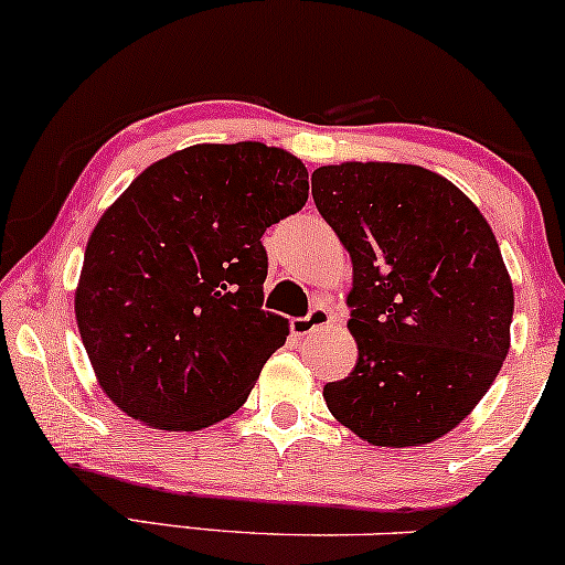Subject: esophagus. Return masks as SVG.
Instances as JSON below:
<instances>
[{"label":"esophagus","mask_w":565,"mask_h":565,"mask_svg":"<svg viewBox=\"0 0 565 565\" xmlns=\"http://www.w3.org/2000/svg\"><path fill=\"white\" fill-rule=\"evenodd\" d=\"M330 322H332L330 311H327L324 306H315L306 317L290 319V330H294V335L303 338V335H311V332L319 330V327H327Z\"/></svg>","instance_id":"esophagus-1"}]
</instances>
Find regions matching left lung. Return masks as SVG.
I'll list each match as a JSON object with an SVG mask.
<instances>
[{"instance_id":"obj_1","label":"left lung","mask_w":565,"mask_h":565,"mask_svg":"<svg viewBox=\"0 0 565 565\" xmlns=\"http://www.w3.org/2000/svg\"><path fill=\"white\" fill-rule=\"evenodd\" d=\"M311 180L353 264L359 359L324 385L327 408L382 448L448 435L511 348L513 285L495 235L466 193L424 167L343 162Z\"/></svg>"}]
</instances>
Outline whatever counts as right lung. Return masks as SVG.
Masks as SVG:
<instances>
[{"mask_svg": "<svg viewBox=\"0 0 565 565\" xmlns=\"http://www.w3.org/2000/svg\"><path fill=\"white\" fill-rule=\"evenodd\" d=\"M309 199L301 159L199 143L138 175L90 233L75 319L96 380L134 419L196 431L235 414L288 319L264 311V230Z\"/></svg>", "mask_w": 565, "mask_h": 565, "instance_id": "add662e5", "label": "right lung"}]
</instances>
